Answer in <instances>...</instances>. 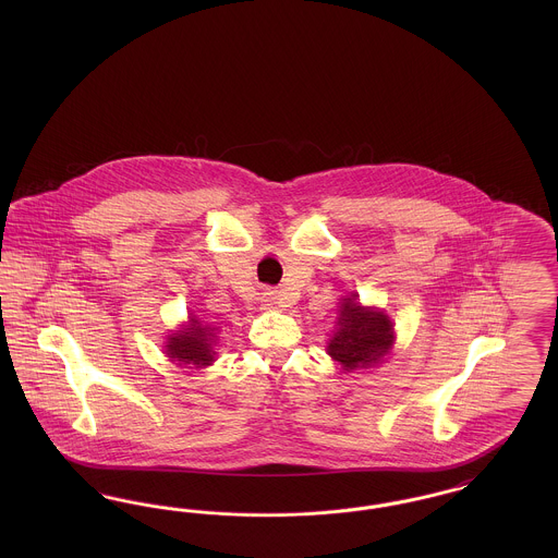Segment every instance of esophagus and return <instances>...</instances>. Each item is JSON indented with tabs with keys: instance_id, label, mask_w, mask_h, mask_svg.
Returning a JSON list of instances; mask_svg holds the SVG:
<instances>
[{
	"instance_id": "1",
	"label": "esophagus",
	"mask_w": 558,
	"mask_h": 558,
	"mask_svg": "<svg viewBox=\"0 0 558 558\" xmlns=\"http://www.w3.org/2000/svg\"><path fill=\"white\" fill-rule=\"evenodd\" d=\"M264 301H266L267 305H278L280 301H278V292L276 291H267L264 294Z\"/></svg>"
}]
</instances>
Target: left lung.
<instances>
[{
	"label": "left lung",
	"instance_id": "left-lung-1",
	"mask_svg": "<svg viewBox=\"0 0 558 558\" xmlns=\"http://www.w3.org/2000/svg\"><path fill=\"white\" fill-rule=\"evenodd\" d=\"M337 324L339 328L328 343V353L341 362L343 371L378 364L393 345L391 319L383 312L362 307L355 296L343 299Z\"/></svg>",
	"mask_w": 558,
	"mask_h": 558
}]
</instances>
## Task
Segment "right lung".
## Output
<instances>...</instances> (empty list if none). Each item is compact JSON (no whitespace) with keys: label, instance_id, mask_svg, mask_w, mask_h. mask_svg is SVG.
<instances>
[{"label":"right lung","instance_id":"obj_1","mask_svg":"<svg viewBox=\"0 0 558 558\" xmlns=\"http://www.w3.org/2000/svg\"><path fill=\"white\" fill-rule=\"evenodd\" d=\"M213 330L207 326H201L196 318H190V326L184 330H178L167 341V355L173 362L190 364L194 368L209 366L213 362Z\"/></svg>","mask_w":558,"mask_h":558}]
</instances>
